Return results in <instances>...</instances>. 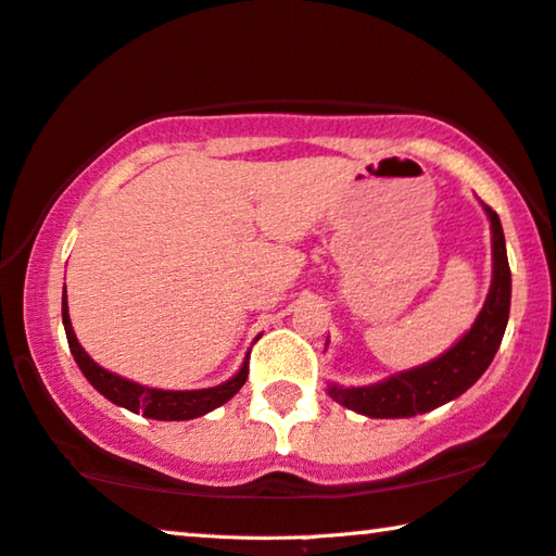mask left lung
Here are the masks:
<instances>
[{"label":"left lung","instance_id":"1","mask_svg":"<svg viewBox=\"0 0 556 556\" xmlns=\"http://www.w3.org/2000/svg\"><path fill=\"white\" fill-rule=\"evenodd\" d=\"M492 225V287L478 321L455 343V346L430 364L389 378V381L366 386V389H341L331 386L329 395L346 408L364 413L368 418H410L428 413L465 393L488 371L495 358L509 319V296H513V275L505 250V235L495 210L484 205Z\"/></svg>","mask_w":556,"mask_h":556}]
</instances>
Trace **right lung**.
Returning a JSON list of instances; mask_svg holds the SVG:
<instances>
[{
    "label": "right lung",
    "mask_w": 556,
    "mask_h": 556,
    "mask_svg": "<svg viewBox=\"0 0 556 556\" xmlns=\"http://www.w3.org/2000/svg\"><path fill=\"white\" fill-rule=\"evenodd\" d=\"M61 316H64V329L68 339V349L76 358L78 368H81L84 376L91 381V386L105 399L113 401L123 408L143 413L146 418L155 420H190L198 416H205V413L215 410L217 405H223L232 399V395L242 389L247 381V374H250V364L244 361L240 374L223 386H215V389H202V391H161V389H146V386L128 381V378H121L116 374L105 371L96 361L86 354L81 343L76 341V333L72 329V319H68V306H66V287L64 296H61Z\"/></svg>",
    "instance_id": "1"
}]
</instances>
